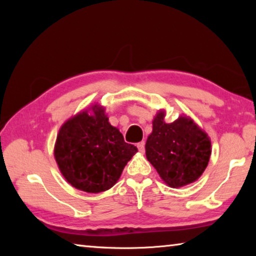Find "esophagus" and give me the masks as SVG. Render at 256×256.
<instances>
[{"instance_id":"esophagus-1","label":"esophagus","mask_w":256,"mask_h":256,"mask_svg":"<svg viewBox=\"0 0 256 256\" xmlns=\"http://www.w3.org/2000/svg\"><path fill=\"white\" fill-rule=\"evenodd\" d=\"M138 151H140L141 154L144 152V141L138 142Z\"/></svg>"}]
</instances>
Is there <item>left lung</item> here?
Here are the masks:
<instances>
[{
	"label": "left lung",
	"mask_w": 256,
	"mask_h": 256,
	"mask_svg": "<svg viewBox=\"0 0 256 256\" xmlns=\"http://www.w3.org/2000/svg\"><path fill=\"white\" fill-rule=\"evenodd\" d=\"M164 110L152 122V133L146 138V156L162 180L170 188H182L196 182L206 170L211 154L208 134L188 116L166 123Z\"/></svg>",
	"instance_id": "8db88e82"
}]
</instances>
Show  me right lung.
Here are the masks:
<instances>
[{
    "label": "right lung",
    "mask_w": 256,
    "mask_h": 256,
    "mask_svg": "<svg viewBox=\"0 0 256 256\" xmlns=\"http://www.w3.org/2000/svg\"><path fill=\"white\" fill-rule=\"evenodd\" d=\"M68 120L60 128L54 157L60 172L73 188L88 193L110 190L138 149L126 144L112 126L105 108L97 104Z\"/></svg>",
    "instance_id": "right-lung-1"
}]
</instances>
